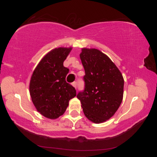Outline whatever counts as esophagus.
Returning <instances> with one entry per match:
<instances>
[{
  "instance_id": "esophagus-1",
  "label": "esophagus",
  "mask_w": 157,
  "mask_h": 157,
  "mask_svg": "<svg viewBox=\"0 0 157 157\" xmlns=\"http://www.w3.org/2000/svg\"><path fill=\"white\" fill-rule=\"evenodd\" d=\"M72 85H73V86L74 87H75V88L76 89V88H77V82H73V83H72Z\"/></svg>"
}]
</instances>
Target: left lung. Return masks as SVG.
<instances>
[{
    "mask_svg": "<svg viewBox=\"0 0 157 157\" xmlns=\"http://www.w3.org/2000/svg\"><path fill=\"white\" fill-rule=\"evenodd\" d=\"M79 56L85 71L84 89L77 98L89 120L102 123L112 117L121 104L123 75L112 61L100 50L82 48Z\"/></svg>",
    "mask_w": 157,
    "mask_h": 157,
    "instance_id": "1",
    "label": "left lung"
}]
</instances>
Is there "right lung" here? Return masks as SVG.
Returning a JSON list of instances; mask_svg holds the SVG:
<instances>
[{
    "mask_svg": "<svg viewBox=\"0 0 157 157\" xmlns=\"http://www.w3.org/2000/svg\"><path fill=\"white\" fill-rule=\"evenodd\" d=\"M71 49L52 50L41 60L32 75V100L36 110L48 118L55 119L62 116L69 100L76 96L75 89L66 81L69 69L63 64Z\"/></svg>",
    "mask_w": 157,
    "mask_h": 157,
    "instance_id": "add662e5",
    "label": "right lung"
}]
</instances>
